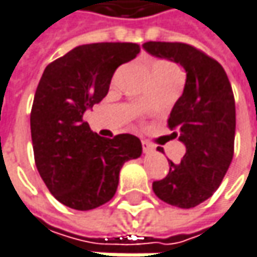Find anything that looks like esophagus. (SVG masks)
<instances>
[{"instance_id": "1", "label": "esophagus", "mask_w": 257, "mask_h": 257, "mask_svg": "<svg viewBox=\"0 0 257 257\" xmlns=\"http://www.w3.org/2000/svg\"><path fill=\"white\" fill-rule=\"evenodd\" d=\"M143 152L146 153V154H150V153L154 152V146L149 144L147 141H143Z\"/></svg>"}]
</instances>
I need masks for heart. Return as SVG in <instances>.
Wrapping results in <instances>:
<instances>
[{
	"mask_svg": "<svg viewBox=\"0 0 257 257\" xmlns=\"http://www.w3.org/2000/svg\"><path fill=\"white\" fill-rule=\"evenodd\" d=\"M171 64H168V63H156L154 66L152 67V73L153 72H156V70H159V69H163V67H169Z\"/></svg>",
	"mask_w": 257,
	"mask_h": 257,
	"instance_id": "b5f03b06",
	"label": "heart"
}]
</instances>
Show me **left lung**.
<instances>
[{
  "label": "left lung",
  "instance_id": "left-lung-1",
  "mask_svg": "<svg viewBox=\"0 0 257 257\" xmlns=\"http://www.w3.org/2000/svg\"><path fill=\"white\" fill-rule=\"evenodd\" d=\"M143 48L153 57L179 64L187 73L184 92L168 120L185 154L178 165L169 162V174L153 182V191L168 204L191 209L218 190L231 165L235 137L232 88L221 64L188 44L150 41Z\"/></svg>",
  "mask_w": 257,
  "mask_h": 257
}]
</instances>
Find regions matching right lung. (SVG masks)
Here are the masks:
<instances>
[{"label":"right lung","mask_w":257,"mask_h":257,"mask_svg":"<svg viewBox=\"0 0 257 257\" xmlns=\"http://www.w3.org/2000/svg\"><path fill=\"white\" fill-rule=\"evenodd\" d=\"M138 53L131 42L79 45L48 64L38 83L31 113L36 168L70 209L91 210L111 200L123 163L143 153L135 135L103 138L82 120L107 95L114 70Z\"/></svg>","instance_id":"add662e5"}]
</instances>
